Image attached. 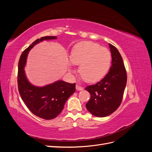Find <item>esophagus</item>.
Instances as JSON below:
<instances>
[{
	"label": "esophagus",
	"mask_w": 152,
	"mask_h": 152,
	"mask_svg": "<svg viewBox=\"0 0 152 152\" xmlns=\"http://www.w3.org/2000/svg\"><path fill=\"white\" fill-rule=\"evenodd\" d=\"M83 89H84L83 87H82V86L78 85V84L76 85V89L77 90H78V91H82V90H83Z\"/></svg>",
	"instance_id": "1"
}]
</instances>
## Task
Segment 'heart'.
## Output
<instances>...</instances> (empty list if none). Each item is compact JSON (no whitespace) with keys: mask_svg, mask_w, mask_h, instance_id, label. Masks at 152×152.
<instances>
[{"mask_svg":"<svg viewBox=\"0 0 152 152\" xmlns=\"http://www.w3.org/2000/svg\"><path fill=\"white\" fill-rule=\"evenodd\" d=\"M74 65H80L79 74L87 82H97L106 75L111 66L110 50L97 43L82 41L73 48L70 56Z\"/></svg>","mask_w":152,"mask_h":152,"instance_id":"b5f03b06","label":"heart"}]
</instances>
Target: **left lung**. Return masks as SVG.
<instances>
[{
	"instance_id": "1",
	"label": "left lung",
	"mask_w": 152,
	"mask_h": 152,
	"mask_svg": "<svg viewBox=\"0 0 152 152\" xmlns=\"http://www.w3.org/2000/svg\"><path fill=\"white\" fill-rule=\"evenodd\" d=\"M109 45L112 61L108 73L98 83L85 88L91 94L86 108L98 117L108 116L119 107L127 82L126 70L121 55L114 45Z\"/></svg>"
}]
</instances>
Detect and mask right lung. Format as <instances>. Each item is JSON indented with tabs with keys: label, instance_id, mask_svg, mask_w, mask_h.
Returning a JSON list of instances; mask_svg holds the SVG:
<instances>
[{
	"label": "right lung",
	"instance_id": "add662e5",
	"mask_svg": "<svg viewBox=\"0 0 152 152\" xmlns=\"http://www.w3.org/2000/svg\"><path fill=\"white\" fill-rule=\"evenodd\" d=\"M55 39L54 36H46L37 39L24 50L18 63L17 79L21 98L32 113L45 120L56 118L61 112L68 98L75 93V83L58 80L42 87H35L27 80L24 67L27 54L35 44L44 40Z\"/></svg>",
	"mask_w": 152,
	"mask_h": 152
}]
</instances>
